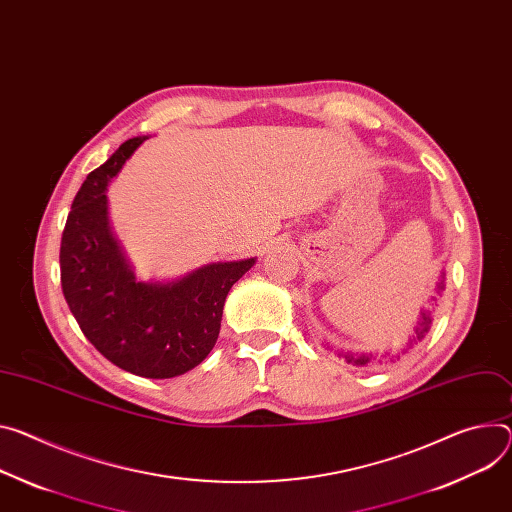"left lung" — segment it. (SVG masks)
I'll list each match as a JSON object with an SVG mask.
<instances>
[{
    "instance_id": "8db88e82",
    "label": "left lung",
    "mask_w": 512,
    "mask_h": 512,
    "mask_svg": "<svg viewBox=\"0 0 512 512\" xmlns=\"http://www.w3.org/2000/svg\"><path fill=\"white\" fill-rule=\"evenodd\" d=\"M441 290H445V277L443 280L439 282V286H437V294L441 292ZM433 300H437V298H433ZM431 322H433V318H431V310H423L421 312V318H418V327L414 329V335H412V339L406 343V347H412V343H416V341H421L423 337H425V333H429V329H431ZM345 359H347V363H353V365H367L371 359V353H341ZM390 353H386V357H388Z\"/></svg>"
}]
</instances>
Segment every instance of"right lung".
I'll use <instances>...</instances> for the list:
<instances>
[{"instance_id": "1", "label": "right lung", "mask_w": 512, "mask_h": 512, "mask_svg": "<svg viewBox=\"0 0 512 512\" xmlns=\"http://www.w3.org/2000/svg\"><path fill=\"white\" fill-rule=\"evenodd\" d=\"M147 141L136 136L77 192L61 239V286L79 329L108 361L134 376L165 380L212 351L224 300L255 257L202 265L173 282H136L108 222V183Z\"/></svg>"}]
</instances>
